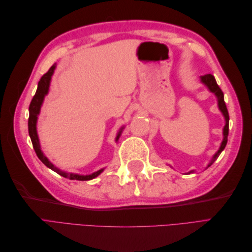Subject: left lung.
Segmentation results:
<instances>
[{"label":"left lung","mask_w":252,"mask_h":252,"mask_svg":"<svg viewBox=\"0 0 252 252\" xmlns=\"http://www.w3.org/2000/svg\"><path fill=\"white\" fill-rule=\"evenodd\" d=\"M201 82L204 84V85H206L208 87V89L211 91L212 94H215L216 96L218 97V105H219V109L220 110V112L223 113V116L225 118V121H226V124L224 126V129H223V135H224V139H223V142L222 144H220V149L218 150L217 154L213 156L211 162L208 164V166L206 167V169L208 168V167H210L213 162L216 161V159L219 158V156L220 155V152H222L224 150V148L226 147V144H227V138H228V132H229V114H228V110H227V107H226V104H225V101H224V94L222 89H220L219 87V85L217 84V81L215 79V77H213L212 74L208 73V74H205V75H202L201 77ZM193 172V170L189 171L188 173H191Z\"/></svg>","instance_id":"left-lung-1"}]
</instances>
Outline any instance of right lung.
Returning <instances> with one entry per match:
<instances>
[{
	"mask_svg": "<svg viewBox=\"0 0 252 252\" xmlns=\"http://www.w3.org/2000/svg\"><path fill=\"white\" fill-rule=\"evenodd\" d=\"M56 69V65H52L49 70L45 73L43 77L41 78V80L39 81V84H37V89H36V93L34 94V96L32 97V102H30L29 105V119H28V132H29V136L30 139H32V146L33 149L35 151V154L41 159V162L43 164L46 165L48 168H50L51 170H53L55 172L59 173L60 175H62L64 178H67L69 180H78V181H89V180H93L94 178H96L98 174H101L104 170L100 169L97 170L96 172H94L91 174L88 175H81V174H77V173H71V172H66L59 169L58 167H56L53 165L49 159L44 156V154L41 150V146H40V141H39V136H37V132H36V121H37V116H39L40 110H41V106L43 104L44 101V97L48 94V90H49V85H50V80L53 72H55ZM124 127H122L120 129V131L117 135L116 141L118 142L120 135L122 133V130H123Z\"/></svg>",
	"mask_w": 252,
	"mask_h": 252,
	"instance_id": "1",
	"label": "right lung"
}]
</instances>
